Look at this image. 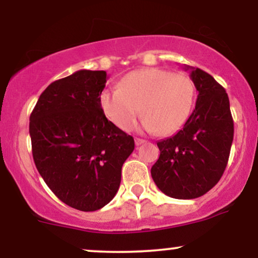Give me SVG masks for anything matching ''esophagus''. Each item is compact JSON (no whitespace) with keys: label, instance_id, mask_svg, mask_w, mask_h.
<instances>
[{"label":"esophagus","instance_id":"1","mask_svg":"<svg viewBox=\"0 0 258 258\" xmlns=\"http://www.w3.org/2000/svg\"><path fill=\"white\" fill-rule=\"evenodd\" d=\"M135 143H136V146L139 147V146H142V144L146 143V141H144V139H142V138H136Z\"/></svg>","mask_w":258,"mask_h":258}]
</instances>
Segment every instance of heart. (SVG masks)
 Returning <instances> with one entry per match:
<instances>
[{
  "instance_id": "1",
  "label": "heart",
  "mask_w": 258,
  "mask_h": 258,
  "mask_svg": "<svg viewBox=\"0 0 258 258\" xmlns=\"http://www.w3.org/2000/svg\"><path fill=\"white\" fill-rule=\"evenodd\" d=\"M195 86L184 73L144 68L127 74L119 88L102 91L99 104L115 126L130 131L141 115L148 131L172 135L184 125L193 108Z\"/></svg>"
}]
</instances>
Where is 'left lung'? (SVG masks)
<instances>
[{
  "mask_svg": "<svg viewBox=\"0 0 258 258\" xmlns=\"http://www.w3.org/2000/svg\"><path fill=\"white\" fill-rule=\"evenodd\" d=\"M183 69L190 72L198 91L195 109L182 130L158 142L160 156L150 172L164 194L195 199L214 188L226 170L234 122L226 90L199 68Z\"/></svg>",
  "mask_w": 258,
  "mask_h": 258,
  "instance_id": "8db88e82",
  "label": "left lung"
}]
</instances>
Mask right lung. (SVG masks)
Segmentation results:
<instances>
[{
	"instance_id": "1",
	"label": "right lung",
	"mask_w": 258,
	"mask_h": 258,
	"mask_svg": "<svg viewBox=\"0 0 258 258\" xmlns=\"http://www.w3.org/2000/svg\"><path fill=\"white\" fill-rule=\"evenodd\" d=\"M103 70H79L52 82L30 115L29 132L38 173L58 199L96 211L119 190L133 137L105 117L99 104Z\"/></svg>"
}]
</instances>
